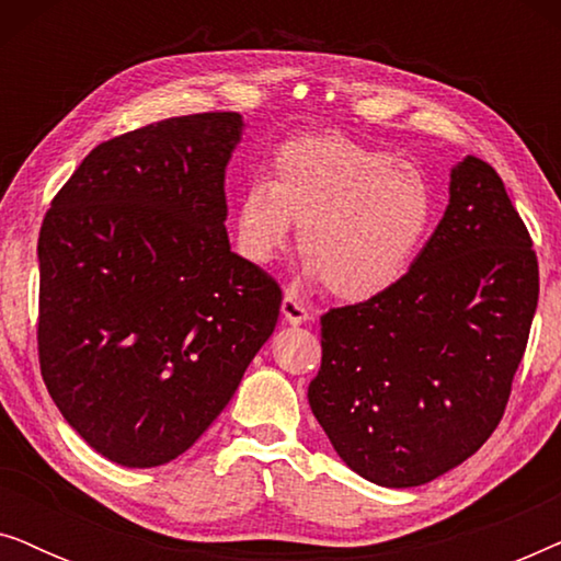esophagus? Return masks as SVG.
<instances>
[{
  "label": "esophagus",
  "mask_w": 561,
  "mask_h": 561,
  "mask_svg": "<svg viewBox=\"0 0 561 561\" xmlns=\"http://www.w3.org/2000/svg\"><path fill=\"white\" fill-rule=\"evenodd\" d=\"M280 311H283V319L288 321V324H304V321L311 319V311L309 306H306L301 298H298L294 290H288L286 296H283V304H280Z\"/></svg>",
  "instance_id": "esophagus-1"
}]
</instances>
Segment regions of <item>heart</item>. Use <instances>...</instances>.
<instances>
[{
  "mask_svg": "<svg viewBox=\"0 0 561 561\" xmlns=\"http://www.w3.org/2000/svg\"><path fill=\"white\" fill-rule=\"evenodd\" d=\"M434 191L411 163L347 135L290 137L273 158V181L250 179L234 206L237 242L271 263L290 227L309 271L342 301L398 286L434 225Z\"/></svg>",
  "mask_w": 561,
  "mask_h": 561,
  "instance_id": "obj_1",
  "label": "heart"
}]
</instances>
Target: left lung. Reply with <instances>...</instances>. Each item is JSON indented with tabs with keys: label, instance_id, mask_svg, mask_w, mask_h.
<instances>
[{
	"label": "left lung",
	"instance_id": "left-lung-1",
	"mask_svg": "<svg viewBox=\"0 0 561 561\" xmlns=\"http://www.w3.org/2000/svg\"><path fill=\"white\" fill-rule=\"evenodd\" d=\"M531 244L495 168L467 156L405 278L321 317L309 405L347 467L416 488L488 442L539 301Z\"/></svg>",
	"mask_w": 561,
	"mask_h": 561
}]
</instances>
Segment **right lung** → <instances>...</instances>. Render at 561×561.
<instances>
[{"label": "right lung", "mask_w": 561, "mask_h": 561, "mask_svg": "<svg viewBox=\"0 0 561 561\" xmlns=\"http://www.w3.org/2000/svg\"><path fill=\"white\" fill-rule=\"evenodd\" d=\"M237 112L171 117L96 145L37 240V357L83 442L122 467L183 455L273 334L280 286L227 240Z\"/></svg>", "instance_id": "add662e5"}]
</instances>
